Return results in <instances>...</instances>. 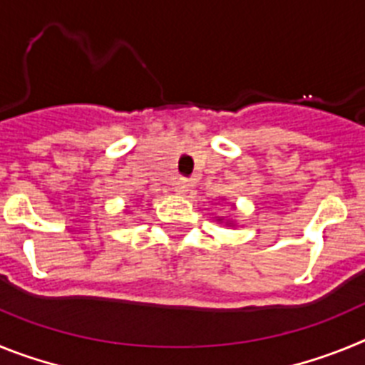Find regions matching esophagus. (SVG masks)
I'll return each instance as SVG.
<instances>
[{
    "mask_svg": "<svg viewBox=\"0 0 365 365\" xmlns=\"http://www.w3.org/2000/svg\"><path fill=\"white\" fill-rule=\"evenodd\" d=\"M190 179H186V177H177L175 180H173V190H175L177 193H186L190 188Z\"/></svg>",
    "mask_w": 365,
    "mask_h": 365,
    "instance_id": "esophagus-1",
    "label": "esophagus"
}]
</instances>
